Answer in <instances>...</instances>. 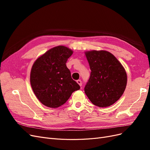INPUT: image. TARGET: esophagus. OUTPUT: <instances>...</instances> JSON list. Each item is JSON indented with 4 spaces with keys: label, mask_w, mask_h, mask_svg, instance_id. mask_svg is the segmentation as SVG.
<instances>
[{
    "label": "esophagus",
    "mask_w": 150,
    "mask_h": 150,
    "mask_svg": "<svg viewBox=\"0 0 150 150\" xmlns=\"http://www.w3.org/2000/svg\"><path fill=\"white\" fill-rule=\"evenodd\" d=\"M77 83H78V84L80 86H82V81H81V80H78V81H77Z\"/></svg>",
    "instance_id": "esophagus-1"
}]
</instances>
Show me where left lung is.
Masks as SVG:
<instances>
[{"label": "left lung", "mask_w": 150, "mask_h": 150, "mask_svg": "<svg viewBox=\"0 0 150 150\" xmlns=\"http://www.w3.org/2000/svg\"><path fill=\"white\" fill-rule=\"evenodd\" d=\"M90 77L84 92L95 106L104 108L116 102L123 94L127 83L126 71L118 60L106 51L86 52Z\"/></svg>", "instance_id": "8db88e82"}]
</instances>
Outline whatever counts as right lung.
Here are the masks:
<instances>
[{"instance_id":"add662e5","label":"right lung","mask_w":150,"mask_h":150,"mask_svg":"<svg viewBox=\"0 0 150 150\" xmlns=\"http://www.w3.org/2000/svg\"><path fill=\"white\" fill-rule=\"evenodd\" d=\"M71 49L59 46L52 48L35 61L30 72L33 91L44 105L56 108L64 104L72 93L80 89L72 79L66 62Z\"/></svg>"}]
</instances>
